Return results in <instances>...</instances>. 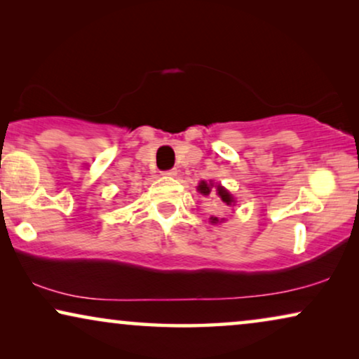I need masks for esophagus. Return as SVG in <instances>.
<instances>
[{
	"label": "esophagus",
	"mask_w": 359,
	"mask_h": 359,
	"mask_svg": "<svg viewBox=\"0 0 359 359\" xmlns=\"http://www.w3.org/2000/svg\"><path fill=\"white\" fill-rule=\"evenodd\" d=\"M163 175L170 176V178H171V176H176V170L175 168L173 170H166V171H163Z\"/></svg>",
	"instance_id": "1"
}]
</instances>
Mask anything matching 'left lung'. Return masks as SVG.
Instances as JSON below:
<instances>
[{"mask_svg":"<svg viewBox=\"0 0 359 359\" xmlns=\"http://www.w3.org/2000/svg\"><path fill=\"white\" fill-rule=\"evenodd\" d=\"M198 191H199L201 194H204V196H209V194H210V191H212V193H217L219 198L222 199L224 203L227 204V205H232V203H233L232 194H230L227 189H224L222 186H220V184H217V186H215V188L212 189V184H210V183L208 184V183H205V181H201L199 186H198ZM210 222H212V224H217V222H219V219H217V217H210Z\"/></svg>","mask_w":359,"mask_h":359,"instance_id":"1","label":"left lung"}]
</instances>
